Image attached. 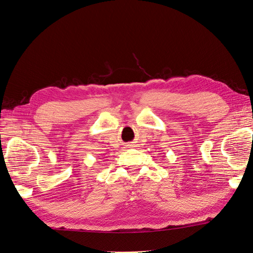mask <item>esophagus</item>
Returning <instances> with one entry per match:
<instances>
[{
    "mask_svg": "<svg viewBox=\"0 0 253 253\" xmlns=\"http://www.w3.org/2000/svg\"><path fill=\"white\" fill-rule=\"evenodd\" d=\"M127 146H133V145H132V144H130V145H127Z\"/></svg>",
    "mask_w": 253,
    "mask_h": 253,
    "instance_id": "esophagus-1",
    "label": "esophagus"
}]
</instances>
